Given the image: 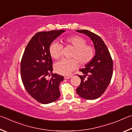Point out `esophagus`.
Instances as JSON below:
<instances>
[{
	"instance_id": "1",
	"label": "esophagus",
	"mask_w": 132,
	"mask_h": 132,
	"mask_svg": "<svg viewBox=\"0 0 132 132\" xmlns=\"http://www.w3.org/2000/svg\"><path fill=\"white\" fill-rule=\"evenodd\" d=\"M72 77V75H67V76H65L64 78L66 79H70V78Z\"/></svg>"
}]
</instances>
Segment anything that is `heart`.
Returning a JSON list of instances; mask_svg holds the SVG:
<instances>
[{
  "instance_id": "b5f03b06",
  "label": "heart",
  "mask_w": 132,
  "mask_h": 132,
  "mask_svg": "<svg viewBox=\"0 0 132 132\" xmlns=\"http://www.w3.org/2000/svg\"><path fill=\"white\" fill-rule=\"evenodd\" d=\"M63 42L72 46L73 50L71 53V59H63L54 64L55 72L61 75H68L76 70L79 65L78 61L82 65L89 63L95 55V50L90 45H86V40L82 37L76 35L64 39ZM62 46L54 42L49 47L51 57L55 60L61 56Z\"/></svg>"
}]
</instances>
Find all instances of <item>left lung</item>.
Returning a JSON list of instances; mask_svg holds the SVG:
<instances>
[{"label": "left lung", "mask_w": 132, "mask_h": 132, "mask_svg": "<svg viewBox=\"0 0 132 132\" xmlns=\"http://www.w3.org/2000/svg\"><path fill=\"white\" fill-rule=\"evenodd\" d=\"M76 31L89 36L95 48L93 59L80 70L84 75H79L81 82L77 89V93L83 98L94 100L102 95L110 84L112 76V60L107 46L100 36L87 30ZM86 76L88 78L85 80L84 78Z\"/></svg>", "instance_id": "obj_1"}]
</instances>
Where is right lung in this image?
Returning <instances> with one entry per match:
<instances>
[{
  "label": "right lung",
  "mask_w": 132,
  "mask_h": 132,
  "mask_svg": "<svg viewBox=\"0 0 132 132\" xmlns=\"http://www.w3.org/2000/svg\"><path fill=\"white\" fill-rule=\"evenodd\" d=\"M65 30L39 32L28 43L21 62V79L25 89L38 102L44 104L56 101L60 96L59 85L63 76L53 73L49 47ZM52 75L47 80L46 76Z\"/></svg>",
  "instance_id": "right-lung-1"
}]
</instances>
